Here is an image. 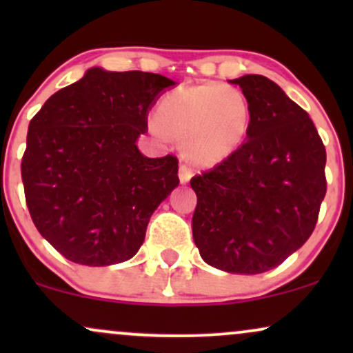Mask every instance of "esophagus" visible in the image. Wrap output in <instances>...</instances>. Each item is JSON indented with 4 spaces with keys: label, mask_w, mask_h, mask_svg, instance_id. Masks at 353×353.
<instances>
[{
    "label": "esophagus",
    "mask_w": 353,
    "mask_h": 353,
    "mask_svg": "<svg viewBox=\"0 0 353 353\" xmlns=\"http://www.w3.org/2000/svg\"><path fill=\"white\" fill-rule=\"evenodd\" d=\"M190 177H192V171H190L189 165L181 164L179 165V181H181V184H185V182H189Z\"/></svg>",
    "instance_id": "esophagus-1"
}]
</instances>
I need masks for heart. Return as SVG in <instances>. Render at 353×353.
Returning a JSON list of instances; mask_svg holds the SVG:
<instances>
[{"label": "heart", "mask_w": 353, "mask_h": 353, "mask_svg": "<svg viewBox=\"0 0 353 353\" xmlns=\"http://www.w3.org/2000/svg\"><path fill=\"white\" fill-rule=\"evenodd\" d=\"M252 112L244 92L224 83L165 92L156 109L154 132L179 141L197 165H214L236 152L249 134Z\"/></svg>", "instance_id": "heart-1"}]
</instances>
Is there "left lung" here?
<instances>
[{
    "instance_id": "1",
    "label": "left lung",
    "mask_w": 353,
    "mask_h": 353,
    "mask_svg": "<svg viewBox=\"0 0 353 353\" xmlns=\"http://www.w3.org/2000/svg\"><path fill=\"white\" fill-rule=\"evenodd\" d=\"M239 84L252 123L236 152L194 176L192 237L209 265L262 274L281 265L314 232L327 192L325 145L303 109L274 81Z\"/></svg>"
}]
</instances>
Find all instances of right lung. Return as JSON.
I'll use <instances>...</instances> for the list:
<instances>
[{"label":"right lung","instance_id":"add662e5","mask_svg":"<svg viewBox=\"0 0 353 353\" xmlns=\"http://www.w3.org/2000/svg\"><path fill=\"white\" fill-rule=\"evenodd\" d=\"M165 76L91 68L59 89L28 128L21 177L36 229L68 261L134 257L149 219L179 184L177 157H145L136 141Z\"/></svg>","mask_w":353,"mask_h":353}]
</instances>
